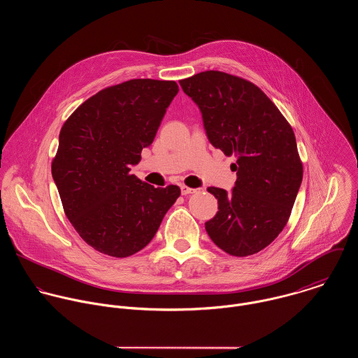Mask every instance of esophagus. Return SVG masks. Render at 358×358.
Listing matches in <instances>:
<instances>
[{
    "mask_svg": "<svg viewBox=\"0 0 358 358\" xmlns=\"http://www.w3.org/2000/svg\"><path fill=\"white\" fill-rule=\"evenodd\" d=\"M180 192H182V194H183V196H187V194H193V193H196L197 190H196V189H192V187H187V186H185V185H182V186H180Z\"/></svg>",
    "mask_w": 358,
    "mask_h": 358,
    "instance_id": "34e87169",
    "label": "esophagus"
}]
</instances>
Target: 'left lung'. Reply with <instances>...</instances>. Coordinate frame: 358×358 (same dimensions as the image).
I'll return each mask as SVG.
<instances>
[{
    "label": "left lung",
    "mask_w": 358,
    "mask_h": 358,
    "mask_svg": "<svg viewBox=\"0 0 358 358\" xmlns=\"http://www.w3.org/2000/svg\"><path fill=\"white\" fill-rule=\"evenodd\" d=\"M179 84L200 107L212 146L237 157L231 193L208 187L219 210L205 230L229 255L257 254L285 227L302 183L294 129L266 94L241 77L208 70Z\"/></svg>",
    "instance_id": "left-lung-1"
}]
</instances>
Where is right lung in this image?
<instances>
[{
    "instance_id": "add662e5",
    "label": "right lung",
    "mask_w": 358,
    "mask_h": 358,
    "mask_svg": "<svg viewBox=\"0 0 358 358\" xmlns=\"http://www.w3.org/2000/svg\"><path fill=\"white\" fill-rule=\"evenodd\" d=\"M179 92L175 81L138 78L99 91L66 120L52 161L64 213L94 250L127 257L153 240L180 196L131 175Z\"/></svg>"
}]
</instances>
